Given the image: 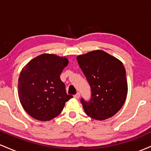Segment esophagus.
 <instances>
[{
  "instance_id": "34e87169",
  "label": "esophagus",
  "mask_w": 151,
  "mask_h": 151,
  "mask_svg": "<svg viewBox=\"0 0 151 151\" xmlns=\"http://www.w3.org/2000/svg\"><path fill=\"white\" fill-rule=\"evenodd\" d=\"M74 97L75 98V99H79V97H80V93H77V94L74 95Z\"/></svg>"
}]
</instances>
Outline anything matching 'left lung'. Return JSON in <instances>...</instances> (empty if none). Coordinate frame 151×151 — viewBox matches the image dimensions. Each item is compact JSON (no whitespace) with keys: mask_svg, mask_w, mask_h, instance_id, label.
Returning a JSON list of instances; mask_svg holds the SVG:
<instances>
[{"mask_svg":"<svg viewBox=\"0 0 151 151\" xmlns=\"http://www.w3.org/2000/svg\"><path fill=\"white\" fill-rule=\"evenodd\" d=\"M77 60L91 90L90 101L81 99L85 114L99 121L112 117L121 109L127 96L128 84L123 63L100 50L78 55Z\"/></svg>","mask_w":151,"mask_h":151,"instance_id":"obj_1","label":"left lung"}]
</instances>
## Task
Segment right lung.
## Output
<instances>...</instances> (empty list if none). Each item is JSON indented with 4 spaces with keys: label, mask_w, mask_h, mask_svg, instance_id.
I'll list each match as a JSON object with an SVG mask.
<instances>
[{
    "label": "right lung",
    "mask_w": 151,
    "mask_h": 151,
    "mask_svg": "<svg viewBox=\"0 0 151 151\" xmlns=\"http://www.w3.org/2000/svg\"><path fill=\"white\" fill-rule=\"evenodd\" d=\"M68 63L65 57L47 53L24 66L18 79V96L30 116L41 121L52 120L73 97L66 93L65 85L60 77Z\"/></svg>",
    "instance_id": "right-lung-1"
}]
</instances>
